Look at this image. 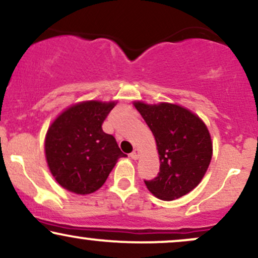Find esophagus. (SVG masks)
Returning a JSON list of instances; mask_svg holds the SVG:
<instances>
[{
    "label": "esophagus",
    "mask_w": 258,
    "mask_h": 258,
    "mask_svg": "<svg viewBox=\"0 0 258 258\" xmlns=\"http://www.w3.org/2000/svg\"><path fill=\"white\" fill-rule=\"evenodd\" d=\"M131 158L133 159V160H138L139 159V156H141V150L139 149H135L133 150V152L131 153Z\"/></svg>",
    "instance_id": "esophagus-1"
}]
</instances>
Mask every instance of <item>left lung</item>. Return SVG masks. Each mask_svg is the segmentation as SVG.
Instances as JSON below:
<instances>
[{
	"mask_svg": "<svg viewBox=\"0 0 258 258\" xmlns=\"http://www.w3.org/2000/svg\"><path fill=\"white\" fill-rule=\"evenodd\" d=\"M155 138L160 172L147 188L158 199L171 201L188 194L205 176L212 158L209 128L193 111L179 104L133 102Z\"/></svg>",
	"mask_w": 258,
	"mask_h": 258,
	"instance_id": "left-lung-1",
	"label": "left lung"
}]
</instances>
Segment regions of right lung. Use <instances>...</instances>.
<instances>
[{
	"label": "right lung",
	"instance_id": "add662e5",
	"mask_svg": "<svg viewBox=\"0 0 258 258\" xmlns=\"http://www.w3.org/2000/svg\"><path fill=\"white\" fill-rule=\"evenodd\" d=\"M117 100H85L68 106L44 137V155L52 176L68 191L94 193L105 183L117 160L126 156L102 123Z\"/></svg>",
	"mask_w": 258,
	"mask_h": 258
}]
</instances>
